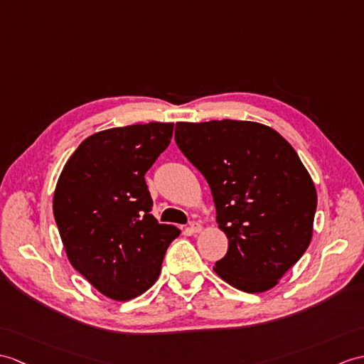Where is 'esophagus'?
<instances>
[{
	"mask_svg": "<svg viewBox=\"0 0 364 364\" xmlns=\"http://www.w3.org/2000/svg\"><path fill=\"white\" fill-rule=\"evenodd\" d=\"M188 231H189L191 234L200 232V231H201V225H200L198 222H196V220H192V222L189 223V226H188Z\"/></svg>",
	"mask_w": 364,
	"mask_h": 364,
	"instance_id": "esophagus-1",
	"label": "esophagus"
}]
</instances>
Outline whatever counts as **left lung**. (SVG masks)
<instances>
[{
	"label": "left lung",
	"instance_id": "1",
	"mask_svg": "<svg viewBox=\"0 0 364 364\" xmlns=\"http://www.w3.org/2000/svg\"><path fill=\"white\" fill-rule=\"evenodd\" d=\"M175 142L206 178L228 237L217 274L242 291L269 290L311 240L316 191L298 154L250 121L176 122Z\"/></svg>",
	"mask_w": 364,
	"mask_h": 364
}]
</instances>
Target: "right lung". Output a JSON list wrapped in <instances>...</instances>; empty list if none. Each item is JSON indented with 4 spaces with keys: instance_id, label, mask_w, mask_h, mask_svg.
Here are the masks:
<instances>
[{
    "instance_id": "right-lung-1",
    "label": "right lung",
    "mask_w": 364,
    "mask_h": 364,
    "mask_svg": "<svg viewBox=\"0 0 364 364\" xmlns=\"http://www.w3.org/2000/svg\"><path fill=\"white\" fill-rule=\"evenodd\" d=\"M173 124L149 122L99 132L65 164L54 218L71 265L105 296L129 301L161 272L180 235L151 215L144 175L171 144Z\"/></svg>"
}]
</instances>
